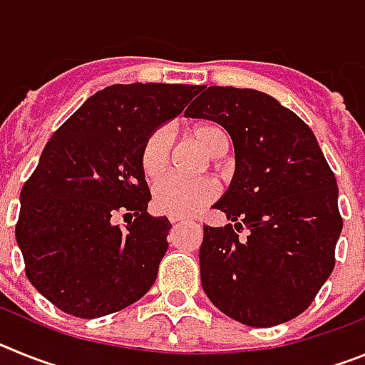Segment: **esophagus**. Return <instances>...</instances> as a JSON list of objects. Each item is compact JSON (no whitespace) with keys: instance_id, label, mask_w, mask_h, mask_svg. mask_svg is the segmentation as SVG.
Returning a JSON list of instances; mask_svg holds the SVG:
<instances>
[{"instance_id":"34e87169","label":"esophagus","mask_w":365,"mask_h":365,"mask_svg":"<svg viewBox=\"0 0 365 365\" xmlns=\"http://www.w3.org/2000/svg\"><path fill=\"white\" fill-rule=\"evenodd\" d=\"M170 221H172V225H179V222H182V221H180V219H175V217H172V219H170Z\"/></svg>"}]
</instances>
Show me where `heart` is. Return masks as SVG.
<instances>
[{
  "mask_svg": "<svg viewBox=\"0 0 365 365\" xmlns=\"http://www.w3.org/2000/svg\"><path fill=\"white\" fill-rule=\"evenodd\" d=\"M188 135L212 157L222 155L227 150V135L210 122L192 125ZM168 160H170V135L164 130L153 131L146 138L140 153L144 175L148 179H159L166 172ZM215 197H217V186L214 180L206 177L201 179L166 177L153 190L155 208L175 219L197 215Z\"/></svg>",
  "mask_w": 365,
  "mask_h": 365,
  "instance_id": "b5f03b06",
  "label": "heart"
}]
</instances>
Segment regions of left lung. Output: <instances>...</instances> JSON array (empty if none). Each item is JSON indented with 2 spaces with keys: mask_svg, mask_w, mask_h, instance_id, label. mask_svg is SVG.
<instances>
[{
  "mask_svg": "<svg viewBox=\"0 0 365 365\" xmlns=\"http://www.w3.org/2000/svg\"><path fill=\"white\" fill-rule=\"evenodd\" d=\"M197 93L185 115L222 125L235 153L230 186L214 205L235 225L205 227L202 289L250 327L292 320L334 269L341 232L334 173L311 128L274 96L215 86Z\"/></svg>",
  "mask_w": 365,
  "mask_h": 365,
  "instance_id": "left-lung-1",
  "label": "left lung"
}]
</instances>
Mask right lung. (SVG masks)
<instances>
[{
    "label": "right lung",
    "instance_id": "1",
    "mask_svg": "<svg viewBox=\"0 0 365 365\" xmlns=\"http://www.w3.org/2000/svg\"><path fill=\"white\" fill-rule=\"evenodd\" d=\"M197 91L186 83H115L89 96L43 148L19 193L16 241L29 282L60 311L91 320L151 289L172 225L146 212L151 193L140 153Z\"/></svg>",
    "mask_w": 365,
    "mask_h": 365
}]
</instances>
